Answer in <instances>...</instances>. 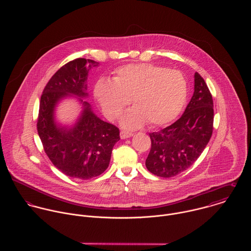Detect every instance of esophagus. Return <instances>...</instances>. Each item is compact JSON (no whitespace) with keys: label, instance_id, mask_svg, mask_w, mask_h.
Segmentation results:
<instances>
[{"label":"esophagus","instance_id":"obj_1","mask_svg":"<svg viewBox=\"0 0 251 251\" xmlns=\"http://www.w3.org/2000/svg\"><path fill=\"white\" fill-rule=\"evenodd\" d=\"M133 134L132 133H130V132H127V131H121L120 132V136H121V138L122 139H126V138H129V137H131Z\"/></svg>","mask_w":251,"mask_h":251}]
</instances>
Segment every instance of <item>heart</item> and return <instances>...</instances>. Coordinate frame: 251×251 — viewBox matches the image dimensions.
<instances>
[{"label":"heart","instance_id":"b5f03b06","mask_svg":"<svg viewBox=\"0 0 251 251\" xmlns=\"http://www.w3.org/2000/svg\"><path fill=\"white\" fill-rule=\"evenodd\" d=\"M95 98L108 120H116L132 100L135 107L121 120L133 129L146 122L152 126L173 121L183 107L187 84L180 72L151 64L127 65L118 69L113 82L101 79L94 89Z\"/></svg>","mask_w":251,"mask_h":251}]
</instances>
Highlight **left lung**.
<instances>
[{
	"label": "left lung",
	"mask_w": 251,
	"mask_h": 251,
	"mask_svg": "<svg viewBox=\"0 0 251 251\" xmlns=\"http://www.w3.org/2000/svg\"><path fill=\"white\" fill-rule=\"evenodd\" d=\"M214 102L210 90L198 72L194 93L178 121L150 133L151 147L147 169L155 176L171 178L191 166L209 143L214 125Z\"/></svg>",
	"instance_id": "obj_1"
}]
</instances>
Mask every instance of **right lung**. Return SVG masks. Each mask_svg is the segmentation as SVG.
Segmentation results:
<instances>
[{
    "label": "right lung",
    "mask_w": 251,
    "mask_h": 251,
    "mask_svg": "<svg viewBox=\"0 0 251 251\" xmlns=\"http://www.w3.org/2000/svg\"><path fill=\"white\" fill-rule=\"evenodd\" d=\"M100 63L83 58L63 66L45 86L40 98L37 132L44 151L57 169L80 179L100 176L107 169L114 145L120 140L117 126L100 119L83 99L89 71ZM68 97L76 98L82 111L72 126L55 120V107Z\"/></svg>",
    "instance_id": "right-lung-1"
}]
</instances>
